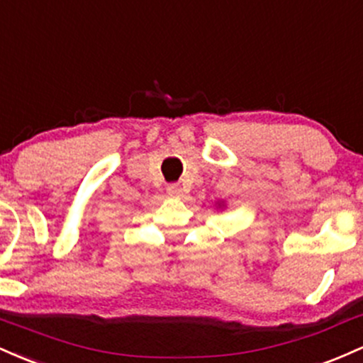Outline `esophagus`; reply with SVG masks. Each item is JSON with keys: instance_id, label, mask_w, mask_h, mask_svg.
<instances>
[{"instance_id": "34e87169", "label": "esophagus", "mask_w": 363, "mask_h": 363, "mask_svg": "<svg viewBox=\"0 0 363 363\" xmlns=\"http://www.w3.org/2000/svg\"><path fill=\"white\" fill-rule=\"evenodd\" d=\"M166 192H168L169 197H173V199H180L182 195H183L182 186L178 185V183H171V185H168V189H166Z\"/></svg>"}]
</instances>
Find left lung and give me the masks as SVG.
Wrapping results in <instances>:
<instances>
[{
	"label": "left lung",
	"mask_w": 363,
	"mask_h": 363,
	"mask_svg": "<svg viewBox=\"0 0 363 363\" xmlns=\"http://www.w3.org/2000/svg\"><path fill=\"white\" fill-rule=\"evenodd\" d=\"M218 206L223 207V206H225V202H218Z\"/></svg>",
	"instance_id": "1"
}]
</instances>
